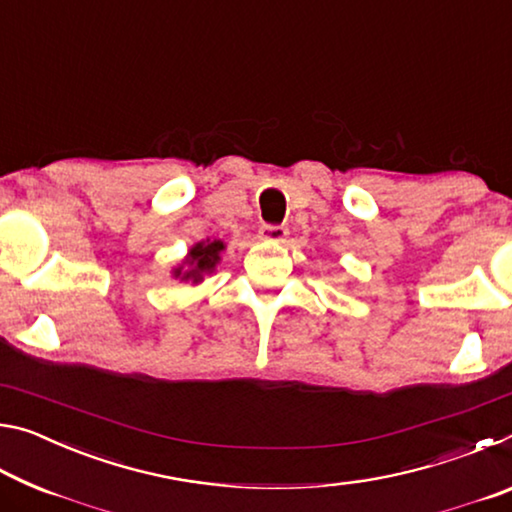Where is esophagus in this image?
I'll return each mask as SVG.
<instances>
[{"instance_id":"obj_1","label":"esophagus","mask_w":512,"mask_h":512,"mask_svg":"<svg viewBox=\"0 0 512 512\" xmlns=\"http://www.w3.org/2000/svg\"><path fill=\"white\" fill-rule=\"evenodd\" d=\"M289 235V230L284 225H262L259 228V239L262 241H284Z\"/></svg>"}]
</instances>
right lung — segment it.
<instances>
[{
	"mask_svg": "<svg viewBox=\"0 0 512 512\" xmlns=\"http://www.w3.org/2000/svg\"><path fill=\"white\" fill-rule=\"evenodd\" d=\"M223 250L225 244L221 239L198 241V244L187 250L183 262L171 268V275L180 282L201 284L205 280V275H212L216 271V266L221 264Z\"/></svg>",
	"mask_w": 512,
	"mask_h": 512,
	"instance_id": "1",
	"label": "right lung"
}]
</instances>
